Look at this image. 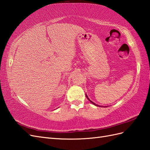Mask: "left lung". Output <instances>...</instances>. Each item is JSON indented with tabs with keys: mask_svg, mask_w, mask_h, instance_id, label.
I'll use <instances>...</instances> for the list:
<instances>
[{
	"mask_svg": "<svg viewBox=\"0 0 150 150\" xmlns=\"http://www.w3.org/2000/svg\"><path fill=\"white\" fill-rule=\"evenodd\" d=\"M86 98H87L88 99V100H89V101H91V102L92 103H93V105H94L95 106H99V107H102V106H99V105H96V104H95V103H93V101H91V100H90V99H89V98H88V96H87V95L86 94Z\"/></svg>",
	"mask_w": 150,
	"mask_h": 150,
	"instance_id": "8db88e82",
	"label": "left lung"
}]
</instances>
